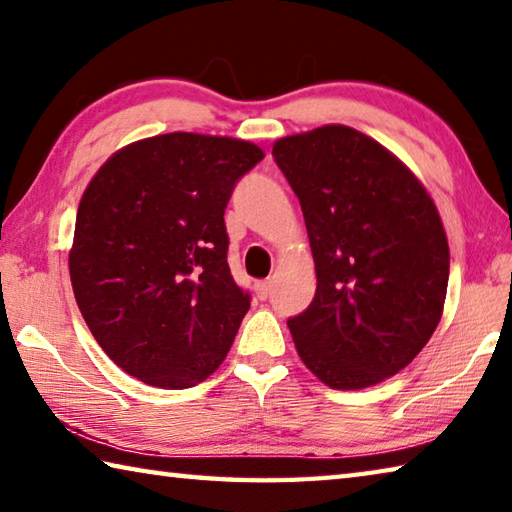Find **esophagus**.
<instances>
[{"instance_id":"esophagus-1","label":"esophagus","mask_w":512,"mask_h":512,"mask_svg":"<svg viewBox=\"0 0 512 512\" xmlns=\"http://www.w3.org/2000/svg\"><path fill=\"white\" fill-rule=\"evenodd\" d=\"M255 293L259 299H268L270 293H273V282H257Z\"/></svg>"}]
</instances>
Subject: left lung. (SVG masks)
I'll return each mask as SVG.
<instances>
[{
	"label": "left lung",
	"instance_id": "obj_1",
	"mask_svg": "<svg viewBox=\"0 0 512 512\" xmlns=\"http://www.w3.org/2000/svg\"><path fill=\"white\" fill-rule=\"evenodd\" d=\"M273 157L302 206L317 270L313 302L288 319L297 353L330 388L379 384L442 319L450 255L433 199L348 126L279 139Z\"/></svg>",
	"mask_w": 512,
	"mask_h": 512
}]
</instances>
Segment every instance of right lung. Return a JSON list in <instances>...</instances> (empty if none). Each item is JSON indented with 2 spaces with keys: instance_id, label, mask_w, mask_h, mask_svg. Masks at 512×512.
<instances>
[{
  "instance_id": "obj_1",
  "label": "right lung",
  "mask_w": 512,
  "mask_h": 512,
  "mask_svg": "<svg viewBox=\"0 0 512 512\" xmlns=\"http://www.w3.org/2000/svg\"><path fill=\"white\" fill-rule=\"evenodd\" d=\"M262 148L168 133L119 150L79 202L70 282L90 333L139 382L215 373L250 308L230 275L224 210Z\"/></svg>"
}]
</instances>
